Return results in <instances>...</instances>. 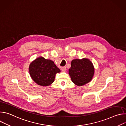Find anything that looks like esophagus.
<instances>
[{"instance_id":"1","label":"esophagus","mask_w":126,"mask_h":126,"mask_svg":"<svg viewBox=\"0 0 126 126\" xmlns=\"http://www.w3.org/2000/svg\"><path fill=\"white\" fill-rule=\"evenodd\" d=\"M66 70H67V69L65 67H63L61 68V70L62 72H65L66 71Z\"/></svg>"}]
</instances>
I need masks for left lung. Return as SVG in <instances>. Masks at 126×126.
Returning <instances> with one entry per match:
<instances>
[{
  "instance_id": "left-lung-1",
  "label": "left lung",
  "mask_w": 126,
  "mask_h": 126,
  "mask_svg": "<svg viewBox=\"0 0 126 126\" xmlns=\"http://www.w3.org/2000/svg\"><path fill=\"white\" fill-rule=\"evenodd\" d=\"M69 74L72 81L75 85L81 86L92 80L94 74V66L87 58L74 59L71 62Z\"/></svg>"
}]
</instances>
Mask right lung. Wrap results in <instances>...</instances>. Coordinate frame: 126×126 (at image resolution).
Returning a JSON list of instances; mask_svg holds the SVG:
<instances>
[{"label":"right lung","mask_w":126,"mask_h":126,"mask_svg":"<svg viewBox=\"0 0 126 126\" xmlns=\"http://www.w3.org/2000/svg\"><path fill=\"white\" fill-rule=\"evenodd\" d=\"M32 79L39 85L48 86L54 81L56 74L60 70L53 61L39 57L32 62L29 68Z\"/></svg>","instance_id":"obj_1"}]
</instances>
